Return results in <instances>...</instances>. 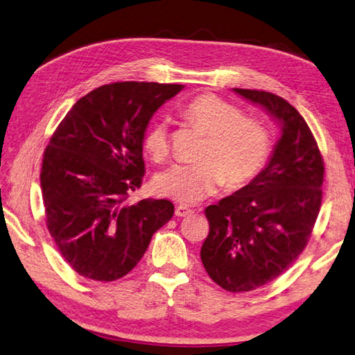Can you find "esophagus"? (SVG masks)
<instances>
[{
	"label": "esophagus",
	"instance_id": "34e87169",
	"mask_svg": "<svg viewBox=\"0 0 355 355\" xmlns=\"http://www.w3.org/2000/svg\"><path fill=\"white\" fill-rule=\"evenodd\" d=\"M192 214V209L186 205H180L175 207V215L177 217H187V215Z\"/></svg>",
	"mask_w": 355,
	"mask_h": 355
}]
</instances>
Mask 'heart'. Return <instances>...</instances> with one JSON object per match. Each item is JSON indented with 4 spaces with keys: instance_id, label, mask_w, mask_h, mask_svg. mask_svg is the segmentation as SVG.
<instances>
[{
    "instance_id": "1",
    "label": "heart",
    "mask_w": 355,
    "mask_h": 355,
    "mask_svg": "<svg viewBox=\"0 0 355 355\" xmlns=\"http://www.w3.org/2000/svg\"><path fill=\"white\" fill-rule=\"evenodd\" d=\"M184 120L207 137L198 164H173L155 177L159 196L196 205L221 186H241L266 163L270 137L260 121L245 118L239 107L214 95H201L182 110ZM144 149L154 162L169 154V123L157 120L144 137Z\"/></svg>"
}]
</instances>
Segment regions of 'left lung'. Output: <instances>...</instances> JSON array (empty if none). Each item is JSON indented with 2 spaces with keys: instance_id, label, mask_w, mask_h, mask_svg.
<instances>
[{
  "instance_id": "left-lung-1",
  "label": "left lung",
  "mask_w": 355,
  "mask_h": 355,
  "mask_svg": "<svg viewBox=\"0 0 355 355\" xmlns=\"http://www.w3.org/2000/svg\"><path fill=\"white\" fill-rule=\"evenodd\" d=\"M282 126L269 163L248 186L205 209L209 235L201 261L229 293H248L282 275L306 248L322 206L323 158L298 110L265 90L234 89Z\"/></svg>"
}]
</instances>
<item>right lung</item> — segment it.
<instances>
[{
	"instance_id": "1",
	"label": "right lung",
	"mask_w": 355,
	"mask_h": 355,
	"mask_svg": "<svg viewBox=\"0 0 355 355\" xmlns=\"http://www.w3.org/2000/svg\"><path fill=\"white\" fill-rule=\"evenodd\" d=\"M182 89L144 81L101 86L76 101L53 132L41 168L46 225L86 279L114 282L130 272L172 218L169 200L124 201L143 182L149 120Z\"/></svg>"
}]
</instances>
